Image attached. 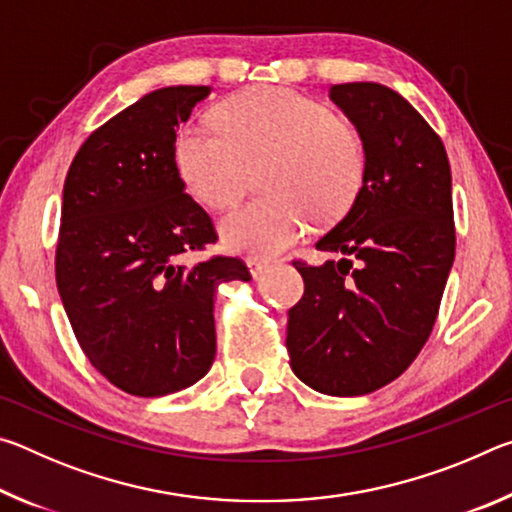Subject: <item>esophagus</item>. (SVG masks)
Masks as SVG:
<instances>
[{
	"label": "esophagus",
	"mask_w": 512,
	"mask_h": 512,
	"mask_svg": "<svg viewBox=\"0 0 512 512\" xmlns=\"http://www.w3.org/2000/svg\"><path fill=\"white\" fill-rule=\"evenodd\" d=\"M246 266H248V271H250V275H253V277H255V280H257V277H259V275H262V273H264V268H266V264L262 262V259H255V257H250V259H246Z\"/></svg>",
	"instance_id": "34e87169"
}]
</instances>
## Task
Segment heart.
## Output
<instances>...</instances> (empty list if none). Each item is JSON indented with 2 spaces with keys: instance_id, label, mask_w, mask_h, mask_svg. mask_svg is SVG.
<instances>
[{
  "instance_id": "obj_1",
  "label": "heart",
  "mask_w": 512,
  "mask_h": 512,
  "mask_svg": "<svg viewBox=\"0 0 512 512\" xmlns=\"http://www.w3.org/2000/svg\"><path fill=\"white\" fill-rule=\"evenodd\" d=\"M216 126H180L173 160L187 192L210 210L235 203L250 171L266 164L259 187L268 198L239 205L219 221L230 253L282 255L305 235L307 212L332 219L359 192L366 164L359 135L316 99L257 85L221 101Z\"/></svg>"
}]
</instances>
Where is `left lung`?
Here are the masks:
<instances>
[{"instance_id":"1","label":"left lung","mask_w":512,"mask_h":512,"mask_svg":"<svg viewBox=\"0 0 512 512\" xmlns=\"http://www.w3.org/2000/svg\"><path fill=\"white\" fill-rule=\"evenodd\" d=\"M329 99L357 128L366 164L350 210L316 241L334 259L296 262L305 296L289 309L287 348L309 388L357 397L400 377L436 323L456 250L452 171L402 94L341 83Z\"/></svg>"}]
</instances>
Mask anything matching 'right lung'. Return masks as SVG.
Returning a JSON list of instances; mask_svg holds the SVG:
<instances>
[{
  "label": "right lung",
  "instance_id": "obj_1",
  "mask_svg": "<svg viewBox=\"0 0 512 512\" xmlns=\"http://www.w3.org/2000/svg\"><path fill=\"white\" fill-rule=\"evenodd\" d=\"M210 92L171 85L144 94L85 140L65 178L60 300L92 366L137 397L178 393L207 375L216 289L250 280L235 257L180 262L216 241L173 160L176 131Z\"/></svg>",
  "mask_w": 512,
  "mask_h": 512
}]
</instances>
